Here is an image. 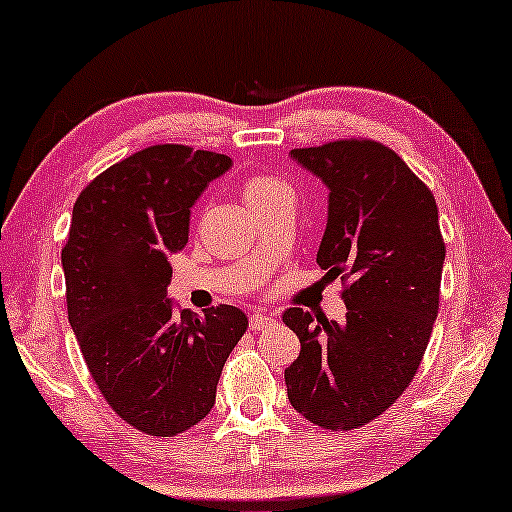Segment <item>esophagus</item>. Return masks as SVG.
Masks as SVG:
<instances>
[{"mask_svg": "<svg viewBox=\"0 0 512 512\" xmlns=\"http://www.w3.org/2000/svg\"><path fill=\"white\" fill-rule=\"evenodd\" d=\"M272 322H275V313H270V310H256V313L249 317V329L263 331L268 329Z\"/></svg>", "mask_w": 512, "mask_h": 512, "instance_id": "34e87169", "label": "esophagus"}]
</instances>
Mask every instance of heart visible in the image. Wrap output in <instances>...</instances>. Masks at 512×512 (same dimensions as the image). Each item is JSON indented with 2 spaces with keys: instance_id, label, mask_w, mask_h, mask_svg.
<instances>
[{
  "instance_id": "heart-1",
  "label": "heart",
  "mask_w": 512,
  "mask_h": 512,
  "mask_svg": "<svg viewBox=\"0 0 512 512\" xmlns=\"http://www.w3.org/2000/svg\"><path fill=\"white\" fill-rule=\"evenodd\" d=\"M287 183H282L280 178H272V176H251L247 183H244L242 195L247 199L249 207H254L258 202H265V199L280 195V192H287Z\"/></svg>"
}]
</instances>
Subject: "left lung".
I'll list each match as a JSON object with an SVG mask.
<instances>
[{
    "instance_id": "1",
    "label": "left lung",
    "mask_w": 512,
    "mask_h": 512,
    "mask_svg": "<svg viewBox=\"0 0 512 512\" xmlns=\"http://www.w3.org/2000/svg\"><path fill=\"white\" fill-rule=\"evenodd\" d=\"M329 188L317 263L343 280V322L284 310L301 341L284 369L291 407L324 430L381 416L416 376L440 310L444 240L426 183L388 145L341 138L291 150Z\"/></svg>"
}]
</instances>
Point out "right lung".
Returning a JSON list of instances; mask_svg holds the SVG:
<instances>
[{
	"label": "right lung",
	"instance_id": "right-lung-1",
	"mask_svg": "<svg viewBox=\"0 0 512 512\" xmlns=\"http://www.w3.org/2000/svg\"><path fill=\"white\" fill-rule=\"evenodd\" d=\"M230 167L211 150L150 145L98 174L72 209L61 254L68 320L105 402L145 435L174 437L209 414L247 331L235 305L197 315L167 298L190 207Z\"/></svg>",
	"mask_w": 512,
	"mask_h": 512
}]
</instances>
